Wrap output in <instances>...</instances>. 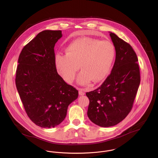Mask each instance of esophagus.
I'll return each mask as SVG.
<instances>
[{"mask_svg":"<svg viewBox=\"0 0 158 158\" xmlns=\"http://www.w3.org/2000/svg\"><path fill=\"white\" fill-rule=\"evenodd\" d=\"M85 94V90L83 89H79V95H83Z\"/></svg>","mask_w":158,"mask_h":158,"instance_id":"esophagus-1","label":"esophagus"}]
</instances>
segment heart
I'll list each match as a JSON object with an SVG mask.
<instances>
[{
	"label": "heart",
	"mask_w": 158,
	"mask_h": 158,
	"mask_svg": "<svg viewBox=\"0 0 158 158\" xmlns=\"http://www.w3.org/2000/svg\"><path fill=\"white\" fill-rule=\"evenodd\" d=\"M115 56V49L109 41L85 37L77 39L68 45L66 53L57 54L56 67L67 82L73 81L80 68L77 83L89 84L91 80L98 82L108 74Z\"/></svg>",
	"instance_id": "b5f03b06"
}]
</instances>
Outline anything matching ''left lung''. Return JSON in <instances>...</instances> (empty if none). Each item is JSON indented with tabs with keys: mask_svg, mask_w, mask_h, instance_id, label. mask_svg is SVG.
Returning a JSON list of instances; mask_svg holds the SVG:
<instances>
[{
	"mask_svg": "<svg viewBox=\"0 0 158 158\" xmlns=\"http://www.w3.org/2000/svg\"><path fill=\"white\" fill-rule=\"evenodd\" d=\"M110 33L115 49L113 69L100 87L86 94L89 100L88 116L102 127L114 126L127 116L140 81L138 59L132 47Z\"/></svg>",
	"mask_w": 158,
	"mask_h": 158,
	"instance_id": "8db88e82",
	"label": "left lung"
}]
</instances>
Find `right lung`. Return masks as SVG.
<instances>
[{
  "mask_svg": "<svg viewBox=\"0 0 158 158\" xmlns=\"http://www.w3.org/2000/svg\"><path fill=\"white\" fill-rule=\"evenodd\" d=\"M61 30H44L23 48L18 59L16 85L27 115L36 125L53 128L65 118L78 91L58 75L54 47Z\"/></svg>",
  "mask_w": 158,
  "mask_h": 158,
  "instance_id": "add662e5",
  "label": "right lung"
}]
</instances>
